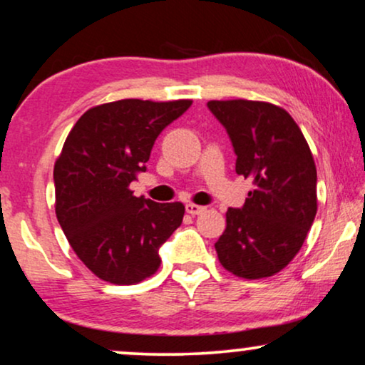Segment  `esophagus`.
Wrapping results in <instances>:
<instances>
[{"instance_id":"34e87169","label":"esophagus","mask_w":365,"mask_h":365,"mask_svg":"<svg viewBox=\"0 0 365 365\" xmlns=\"http://www.w3.org/2000/svg\"><path fill=\"white\" fill-rule=\"evenodd\" d=\"M206 211L205 206H197V205H192V202H189L186 205V212L191 216H197V215H202V212Z\"/></svg>"}]
</instances>
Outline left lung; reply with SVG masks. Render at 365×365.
I'll return each instance as SVG.
<instances>
[{
    "label": "left lung",
    "instance_id": "obj_1",
    "mask_svg": "<svg viewBox=\"0 0 365 365\" xmlns=\"http://www.w3.org/2000/svg\"><path fill=\"white\" fill-rule=\"evenodd\" d=\"M207 108L228 132L236 174L253 182L243 207L226 211L217 258L240 278L272 277L300 252L315 220L314 155L285 108L243 98L210 101Z\"/></svg>",
    "mask_w": 365,
    "mask_h": 365
}]
</instances>
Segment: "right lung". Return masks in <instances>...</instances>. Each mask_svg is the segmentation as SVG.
Masks as SVG:
<instances>
[{"label": "right lung", "instance_id": "right-lung-1", "mask_svg": "<svg viewBox=\"0 0 365 365\" xmlns=\"http://www.w3.org/2000/svg\"><path fill=\"white\" fill-rule=\"evenodd\" d=\"M192 101L139 98L88 108L70 130L53 169L56 220L93 275L134 285L158 272L160 245L182 223L181 202H154L129 189L158 135Z\"/></svg>", "mask_w": 365, "mask_h": 365}]
</instances>
